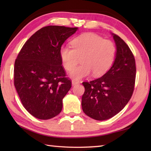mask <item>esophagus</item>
Here are the masks:
<instances>
[{
	"label": "esophagus",
	"mask_w": 151,
	"mask_h": 151,
	"mask_svg": "<svg viewBox=\"0 0 151 151\" xmlns=\"http://www.w3.org/2000/svg\"><path fill=\"white\" fill-rule=\"evenodd\" d=\"M78 84V81H75V80H73V81H72V85H73V86H76V84Z\"/></svg>",
	"instance_id": "34e87169"
}]
</instances>
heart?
Segmentation results:
<instances>
[{
  "label": "heart",
  "instance_id": "1",
  "mask_svg": "<svg viewBox=\"0 0 151 151\" xmlns=\"http://www.w3.org/2000/svg\"><path fill=\"white\" fill-rule=\"evenodd\" d=\"M71 46L61 47L60 57L67 70L72 69L81 59V65L69 73L70 77L76 81L87 77L91 73L93 76L103 75L115 60L116 49L114 43L93 33L84 34L75 38Z\"/></svg>",
  "mask_w": 151,
  "mask_h": 151
}]
</instances>
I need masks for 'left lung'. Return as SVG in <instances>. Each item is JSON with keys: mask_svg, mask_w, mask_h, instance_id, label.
<instances>
[{"mask_svg": "<svg viewBox=\"0 0 151 151\" xmlns=\"http://www.w3.org/2000/svg\"><path fill=\"white\" fill-rule=\"evenodd\" d=\"M111 35L116 46L113 65L101 77L82 83L85 88L82 110L98 121L107 120L123 110L132 97L135 84L136 68L133 54L120 37Z\"/></svg>", "mask_w": 151, "mask_h": 151, "instance_id": "1", "label": "left lung"}]
</instances>
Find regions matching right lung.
Here are the masks:
<instances>
[{
  "label": "right lung",
  "mask_w": 151,
  "mask_h": 151,
  "mask_svg": "<svg viewBox=\"0 0 151 151\" xmlns=\"http://www.w3.org/2000/svg\"><path fill=\"white\" fill-rule=\"evenodd\" d=\"M78 28L47 26L34 34L19 52L14 65V85L24 108L47 120L62 110L71 88L61 62L60 50Z\"/></svg>",
  "instance_id": "add662e5"
}]
</instances>
